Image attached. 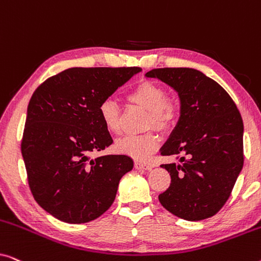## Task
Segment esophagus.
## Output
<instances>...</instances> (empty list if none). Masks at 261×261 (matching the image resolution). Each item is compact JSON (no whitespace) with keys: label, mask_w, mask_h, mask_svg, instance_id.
Returning <instances> with one entry per match:
<instances>
[{"label":"esophagus","mask_w":261,"mask_h":261,"mask_svg":"<svg viewBox=\"0 0 261 261\" xmlns=\"http://www.w3.org/2000/svg\"><path fill=\"white\" fill-rule=\"evenodd\" d=\"M134 167L137 170H152V166L149 165V164H146V163H141V162H135L134 163Z\"/></svg>","instance_id":"esophagus-1"}]
</instances>
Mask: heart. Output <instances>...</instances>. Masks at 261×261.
I'll return each instance as SVG.
<instances>
[{
	"mask_svg": "<svg viewBox=\"0 0 261 261\" xmlns=\"http://www.w3.org/2000/svg\"><path fill=\"white\" fill-rule=\"evenodd\" d=\"M127 99L147 110L146 127L166 132L176 123L179 106L172 97L166 96L162 85L151 81H142L127 95ZM98 116L109 133L119 134L121 132L120 110L112 99H106L98 107ZM159 138L153 132L142 135H128L115 144V151L120 154L130 156L138 162H144L158 148Z\"/></svg>",
	"mask_w": 261,
	"mask_h": 261,
	"instance_id": "b5f03b06",
	"label": "heart"
}]
</instances>
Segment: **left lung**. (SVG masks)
I'll use <instances>...</instances> for the list:
<instances>
[{
	"label": "left lung",
	"instance_id": "8db88e82",
	"mask_svg": "<svg viewBox=\"0 0 261 261\" xmlns=\"http://www.w3.org/2000/svg\"><path fill=\"white\" fill-rule=\"evenodd\" d=\"M177 91L179 120L160 148L179 164H163L171 184L159 195L166 210L187 221L212 217L229 198L244 166V122L228 92L201 71L189 67L153 69Z\"/></svg>",
	"mask_w": 261,
	"mask_h": 261
}]
</instances>
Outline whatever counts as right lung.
<instances>
[{
	"instance_id": "1",
	"label": "right lung",
	"mask_w": 261,
	"mask_h": 261,
	"mask_svg": "<svg viewBox=\"0 0 261 261\" xmlns=\"http://www.w3.org/2000/svg\"><path fill=\"white\" fill-rule=\"evenodd\" d=\"M140 67H71L32 95L21 153L33 197L67 223H85L110 208L133 160L123 154L91 159L113 144L98 116L103 101Z\"/></svg>"
}]
</instances>
